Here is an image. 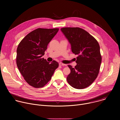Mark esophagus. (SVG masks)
I'll return each instance as SVG.
<instances>
[{
  "label": "esophagus",
  "mask_w": 120,
  "mask_h": 120,
  "mask_svg": "<svg viewBox=\"0 0 120 120\" xmlns=\"http://www.w3.org/2000/svg\"><path fill=\"white\" fill-rule=\"evenodd\" d=\"M59 65H61V66H66V64H63L62 63H60L59 64Z\"/></svg>",
  "instance_id": "34e87169"
}]
</instances>
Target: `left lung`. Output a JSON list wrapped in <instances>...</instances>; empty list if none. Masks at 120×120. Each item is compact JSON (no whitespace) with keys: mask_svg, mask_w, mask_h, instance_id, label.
Here are the masks:
<instances>
[{"mask_svg":"<svg viewBox=\"0 0 120 120\" xmlns=\"http://www.w3.org/2000/svg\"><path fill=\"white\" fill-rule=\"evenodd\" d=\"M61 30L71 45L72 52L78 55L77 65H68L71 72L67 81L73 87L81 89L88 87L97 78L101 62L100 45L90 34L79 27H63Z\"/></svg>","mask_w":120,"mask_h":120,"instance_id":"obj_1","label":"left lung"}]
</instances>
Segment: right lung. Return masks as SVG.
<instances>
[{"label": "right lung", "mask_w": 120, "mask_h": 120, "mask_svg": "<svg viewBox=\"0 0 120 120\" xmlns=\"http://www.w3.org/2000/svg\"><path fill=\"white\" fill-rule=\"evenodd\" d=\"M58 30L37 28L28 34L17 48V66L25 81L34 87H44L59 66L55 60L50 63L42 58L48 44Z\"/></svg>", "instance_id": "obj_1"}]
</instances>
